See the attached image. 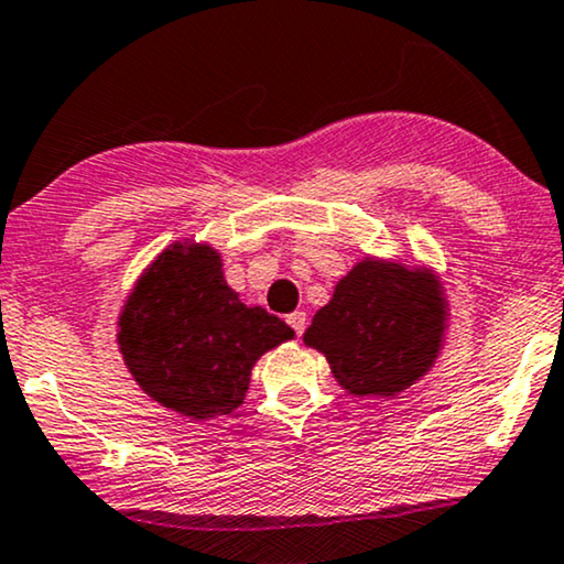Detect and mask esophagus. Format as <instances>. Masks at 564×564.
<instances>
[{
	"label": "esophagus",
	"instance_id": "1",
	"mask_svg": "<svg viewBox=\"0 0 564 564\" xmlns=\"http://www.w3.org/2000/svg\"><path fill=\"white\" fill-rule=\"evenodd\" d=\"M286 323L296 335H302L306 327V312H291V315L286 317Z\"/></svg>",
	"mask_w": 564,
	"mask_h": 564
}]
</instances>
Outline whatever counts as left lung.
Here are the masks:
<instances>
[{"label":"left lung","mask_w":564,"mask_h":564,"mask_svg":"<svg viewBox=\"0 0 564 564\" xmlns=\"http://www.w3.org/2000/svg\"><path fill=\"white\" fill-rule=\"evenodd\" d=\"M447 302L432 270L365 258L312 317L304 344L325 354L351 395H398L430 372Z\"/></svg>","instance_id":"obj_1"}]
</instances>
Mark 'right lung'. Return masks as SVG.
I'll use <instances>...</instances> for the list:
<instances>
[{"mask_svg": "<svg viewBox=\"0 0 564 564\" xmlns=\"http://www.w3.org/2000/svg\"><path fill=\"white\" fill-rule=\"evenodd\" d=\"M294 330L262 306L241 304L210 245L163 249L119 315V351L153 401L205 422L245 403L258 359Z\"/></svg>", "mask_w": 564, "mask_h": 564, "instance_id": "1", "label": "right lung"}]
</instances>
